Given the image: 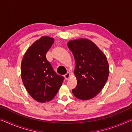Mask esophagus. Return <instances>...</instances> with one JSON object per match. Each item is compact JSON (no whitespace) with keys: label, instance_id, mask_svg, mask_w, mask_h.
<instances>
[{"label":"esophagus","instance_id":"obj_1","mask_svg":"<svg viewBox=\"0 0 132 132\" xmlns=\"http://www.w3.org/2000/svg\"><path fill=\"white\" fill-rule=\"evenodd\" d=\"M64 79H65L66 80H69L70 77V74L69 73H67L64 75Z\"/></svg>","mask_w":132,"mask_h":132}]
</instances>
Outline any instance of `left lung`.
I'll list each match as a JSON object with an SVG mask.
<instances>
[{
    "label": "left lung",
    "instance_id": "1",
    "mask_svg": "<svg viewBox=\"0 0 132 132\" xmlns=\"http://www.w3.org/2000/svg\"><path fill=\"white\" fill-rule=\"evenodd\" d=\"M68 46L74 56V74L77 83L72 93L77 99L87 100L97 95L108 80L109 66L103 52L87 39L70 40Z\"/></svg>",
    "mask_w": 132,
    "mask_h": 132
}]
</instances>
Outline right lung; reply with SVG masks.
Listing matches in <instances>:
<instances>
[{"instance_id": "1", "label": "right lung", "mask_w": 132, "mask_h": 132, "mask_svg": "<svg viewBox=\"0 0 132 132\" xmlns=\"http://www.w3.org/2000/svg\"><path fill=\"white\" fill-rule=\"evenodd\" d=\"M54 39L42 36L27 50L21 63V76L25 88L33 99L40 103L52 100L57 94L64 77L57 75L46 55Z\"/></svg>"}]
</instances>
